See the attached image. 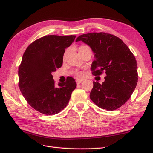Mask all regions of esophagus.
Listing matches in <instances>:
<instances>
[{"label":"esophagus","mask_w":153,"mask_h":153,"mask_svg":"<svg viewBox=\"0 0 153 153\" xmlns=\"http://www.w3.org/2000/svg\"><path fill=\"white\" fill-rule=\"evenodd\" d=\"M82 82H83L82 80H77V81H76V83H77V85H79V84H81Z\"/></svg>","instance_id":"34e87169"}]
</instances>
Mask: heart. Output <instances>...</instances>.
<instances>
[{
    "mask_svg": "<svg viewBox=\"0 0 153 153\" xmlns=\"http://www.w3.org/2000/svg\"><path fill=\"white\" fill-rule=\"evenodd\" d=\"M85 47H87V46H81V47H80L79 48H85ZM76 77H77L81 78V77L83 76V74H82V73L77 72H76Z\"/></svg>",
    "mask_w": 153,
    "mask_h": 153,
    "instance_id": "obj_1",
    "label": "heart"
}]
</instances>
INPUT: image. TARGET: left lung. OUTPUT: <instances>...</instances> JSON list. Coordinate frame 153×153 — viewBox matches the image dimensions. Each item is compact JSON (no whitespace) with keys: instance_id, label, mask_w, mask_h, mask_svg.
<instances>
[{"instance_id":"1","label":"left lung","mask_w":153,"mask_h":153,"mask_svg":"<svg viewBox=\"0 0 153 153\" xmlns=\"http://www.w3.org/2000/svg\"><path fill=\"white\" fill-rule=\"evenodd\" d=\"M87 44L94 54L92 74L105 72V81H93L90 98L99 108L113 111L128 100L136 88L137 66L136 58L122 40L105 33H92L78 36L76 42Z\"/></svg>"}]
</instances>
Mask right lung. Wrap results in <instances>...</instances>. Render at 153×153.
<instances>
[{"label": "right lung", "mask_w": 153, "mask_h": 153, "mask_svg": "<svg viewBox=\"0 0 153 153\" xmlns=\"http://www.w3.org/2000/svg\"><path fill=\"white\" fill-rule=\"evenodd\" d=\"M76 36L48 35L35 40L26 49L19 67V87L32 108L44 115L57 114L68 104L76 87L75 79L56 86L52 73L62 65L65 49Z\"/></svg>", "instance_id": "add662e5"}]
</instances>
